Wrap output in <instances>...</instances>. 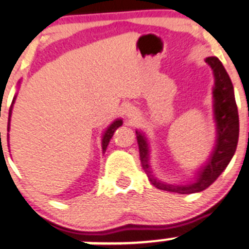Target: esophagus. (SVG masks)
<instances>
[{
  "instance_id": "34e87169",
  "label": "esophagus",
  "mask_w": 249,
  "mask_h": 249,
  "mask_svg": "<svg viewBox=\"0 0 249 249\" xmlns=\"http://www.w3.org/2000/svg\"><path fill=\"white\" fill-rule=\"evenodd\" d=\"M127 116H128L131 120H134V118L138 116V110H137L136 107H129L128 110H127Z\"/></svg>"
}]
</instances>
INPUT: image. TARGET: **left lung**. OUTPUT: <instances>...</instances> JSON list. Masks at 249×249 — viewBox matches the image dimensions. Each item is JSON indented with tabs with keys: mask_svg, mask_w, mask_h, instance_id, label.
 Instances as JSON below:
<instances>
[{
	"mask_svg": "<svg viewBox=\"0 0 249 249\" xmlns=\"http://www.w3.org/2000/svg\"><path fill=\"white\" fill-rule=\"evenodd\" d=\"M205 62L212 67L215 77L214 88V112L216 120L217 139L214 151L209 158L208 164L199 172L197 181L188 186H170L154 178L149 170V150L146 139L141 132L137 131V142L139 146V156L141 164L144 171L149 176L151 184L159 189L164 191L177 192L181 194L196 193L202 192L205 188L214 183L215 179L221 175L226 169L229 162L231 161L238 143V133H240V122H238V110L236 105L235 94H233V85L226 70L217 57L205 58Z\"/></svg>",
	"mask_w": 249,
	"mask_h": 249,
	"instance_id": "1",
	"label": "left lung"
}]
</instances>
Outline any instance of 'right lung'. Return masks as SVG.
<instances>
[{
    "instance_id": "right-lung-1",
    "label": "right lung",
    "mask_w": 249,
    "mask_h": 249,
    "mask_svg": "<svg viewBox=\"0 0 249 249\" xmlns=\"http://www.w3.org/2000/svg\"><path fill=\"white\" fill-rule=\"evenodd\" d=\"M14 100H16V96L13 98V100H12V105L11 107H9V117H8V128H7V131H9V120H11V113H12V106H13V103ZM120 126H122V120H117L115 121V122L111 124L110 127H108L107 129H106V132L104 133V137H103V151L106 150V148H107L108 145V142H110V139L112 138L113 136V132L116 131V129L118 128ZM1 134V133H0Z\"/></svg>"
}]
</instances>
